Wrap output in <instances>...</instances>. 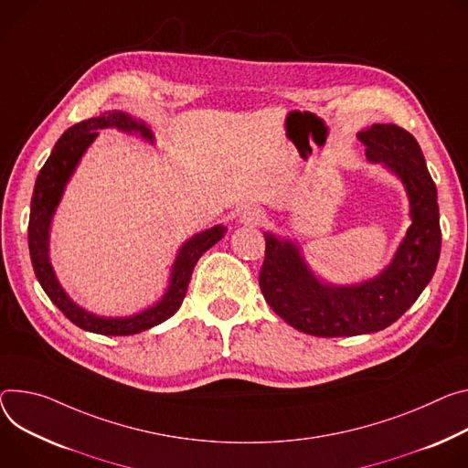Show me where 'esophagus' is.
<instances>
[{"instance_id": "esophagus-1", "label": "esophagus", "mask_w": 468, "mask_h": 468, "mask_svg": "<svg viewBox=\"0 0 468 468\" xmlns=\"http://www.w3.org/2000/svg\"><path fill=\"white\" fill-rule=\"evenodd\" d=\"M263 222H265V215H263V210H260L258 207H246L240 212V224H244V226L256 228V226H261Z\"/></svg>"}]
</instances>
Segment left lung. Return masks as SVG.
Wrapping results in <instances>:
<instances>
[{
    "instance_id": "1",
    "label": "left lung",
    "mask_w": 468,
    "mask_h": 468,
    "mask_svg": "<svg viewBox=\"0 0 468 468\" xmlns=\"http://www.w3.org/2000/svg\"><path fill=\"white\" fill-rule=\"evenodd\" d=\"M356 138L367 160L385 164L409 196L412 224L392 263L367 282L332 285L312 272L294 242L265 233V301L292 328L319 337L369 334L396 323L431 282L441 256L437 186L414 136L398 124H371Z\"/></svg>"
}]
</instances>
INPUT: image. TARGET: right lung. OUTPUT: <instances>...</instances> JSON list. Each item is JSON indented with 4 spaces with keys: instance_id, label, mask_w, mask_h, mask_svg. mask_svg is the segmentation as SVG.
Returning a JSON list of instances; mask_svg holds the SVG:
<instances>
[{
    "instance_id": "add662e5",
    "label": "right lung",
    "mask_w": 468,
    "mask_h": 468,
    "mask_svg": "<svg viewBox=\"0 0 468 468\" xmlns=\"http://www.w3.org/2000/svg\"><path fill=\"white\" fill-rule=\"evenodd\" d=\"M108 126H115V129L124 133H138L144 140L151 144L154 142L151 129L145 126L144 121H136L129 113L117 110L104 112L99 117H91L70 126V129L65 131V134L58 140V144L52 149V154L48 156L45 165L40 167V172L37 176L29 210L27 242L33 271L40 287L45 289L48 299L63 312V315L69 321H72L81 330L102 335H131L164 323L181 308L197 260L210 246H215L226 235L228 228L215 226L188 239L181 246L172 265V276H169V285L164 296L156 304L144 310L142 314L131 317H99L72 303L70 296L63 291L61 283L58 282L48 258L50 224L65 192V185L74 174L80 158L99 136L97 131L108 129Z\"/></svg>"
}]
</instances>
